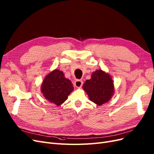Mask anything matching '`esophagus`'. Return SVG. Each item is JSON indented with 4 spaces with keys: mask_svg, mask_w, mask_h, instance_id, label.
Masks as SVG:
<instances>
[{
    "mask_svg": "<svg viewBox=\"0 0 154 154\" xmlns=\"http://www.w3.org/2000/svg\"><path fill=\"white\" fill-rule=\"evenodd\" d=\"M83 85V81L80 80H76L74 82V85L77 88H80Z\"/></svg>",
    "mask_w": 154,
    "mask_h": 154,
    "instance_id": "obj_1",
    "label": "esophagus"
}]
</instances>
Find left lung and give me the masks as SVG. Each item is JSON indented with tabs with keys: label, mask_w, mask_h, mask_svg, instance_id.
<instances>
[{
	"label": "left lung",
	"mask_w": 154,
	"mask_h": 154,
	"mask_svg": "<svg viewBox=\"0 0 154 154\" xmlns=\"http://www.w3.org/2000/svg\"><path fill=\"white\" fill-rule=\"evenodd\" d=\"M83 88L87 92L90 100L98 105L109 101L114 93L112 78L101 70H97L93 72L91 79L86 80Z\"/></svg>",
	"instance_id": "1"
}]
</instances>
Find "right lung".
<instances>
[{"mask_svg":"<svg viewBox=\"0 0 154 154\" xmlns=\"http://www.w3.org/2000/svg\"><path fill=\"white\" fill-rule=\"evenodd\" d=\"M73 89L71 82L65 78L62 71L57 69L46 76L41 87L45 99L57 105L63 103Z\"/></svg>","mask_w":154,"mask_h":154,"instance_id":"add662e5","label":"right lung"}]
</instances>
